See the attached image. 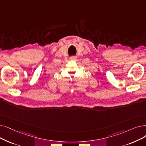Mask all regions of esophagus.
Segmentation results:
<instances>
[{
	"instance_id": "34e87169",
	"label": "esophagus",
	"mask_w": 146,
	"mask_h": 146,
	"mask_svg": "<svg viewBox=\"0 0 146 146\" xmlns=\"http://www.w3.org/2000/svg\"><path fill=\"white\" fill-rule=\"evenodd\" d=\"M70 60L72 61H75L76 60V56H72V57L70 58Z\"/></svg>"
}]
</instances>
